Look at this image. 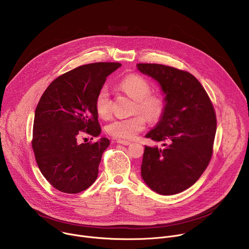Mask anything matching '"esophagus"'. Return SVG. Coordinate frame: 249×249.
I'll return each mask as SVG.
<instances>
[{"label":"esophagus","instance_id":"34e87169","mask_svg":"<svg viewBox=\"0 0 249 249\" xmlns=\"http://www.w3.org/2000/svg\"><path fill=\"white\" fill-rule=\"evenodd\" d=\"M116 142H117L118 144L123 145V146H129V145H131V142H129V141H125V140H117Z\"/></svg>","mask_w":249,"mask_h":249}]
</instances>
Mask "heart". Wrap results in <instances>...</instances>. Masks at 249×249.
Instances as JSON below:
<instances>
[{
  "mask_svg": "<svg viewBox=\"0 0 249 249\" xmlns=\"http://www.w3.org/2000/svg\"><path fill=\"white\" fill-rule=\"evenodd\" d=\"M120 89L131 98L135 99L133 112L128 118H116L109 122L105 130L109 136L118 140H131L147 125L146 116L150 121H157L164 110V100L160 95L151 94V84L139 75H128L119 83ZM95 110L99 117L106 119L110 116L111 106L109 90L102 87L95 97ZM143 113L145 116L139 113Z\"/></svg>",
  "mask_w": 249,
  "mask_h": 249,
  "instance_id": "b5f03b06",
  "label": "heart"
}]
</instances>
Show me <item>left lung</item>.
<instances>
[{"mask_svg": "<svg viewBox=\"0 0 249 249\" xmlns=\"http://www.w3.org/2000/svg\"><path fill=\"white\" fill-rule=\"evenodd\" d=\"M142 74L156 80L163 92L164 110L146 138L166 142L145 147L141 175L161 195L192 186L207 168L217 130L216 113L200 82L190 73L160 64H137Z\"/></svg>", "mask_w": 249, "mask_h": 249, "instance_id": "8db88e82", "label": "left lung"}]
</instances>
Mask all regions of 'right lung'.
Here are the masks:
<instances>
[{"label": "right lung", "mask_w": 249, "mask_h": 249, "mask_svg": "<svg viewBox=\"0 0 249 249\" xmlns=\"http://www.w3.org/2000/svg\"><path fill=\"white\" fill-rule=\"evenodd\" d=\"M120 66L100 62L78 67L54 80L37 104L32 149L42 175L61 192L80 193L97 178L109 140L100 138L92 144L77 140L82 133L99 136L95 97L106 78Z\"/></svg>", "instance_id": "add662e5"}]
</instances>
